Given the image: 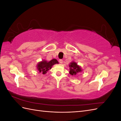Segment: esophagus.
Returning <instances> with one entry per match:
<instances>
[{
	"mask_svg": "<svg viewBox=\"0 0 121 121\" xmlns=\"http://www.w3.org/2000/svg\"><path fill=\"white\" fill-rule=\"evenodd\" d=\"M59 62H60V64H62L63 63V60H59Z\"/></svg>",
	"mask_w": 121,
	"mask_h": 121,
	"instance_id": "esophagus-1",
	"label": "esophagus"
}]
</instances>
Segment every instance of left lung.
I'll use <instances>...</instances> for the list:
<instances>
[{
  "label": "left lung",
  "mask_w": 121,
  "mask_h": 121,
  "mask_svg": "<svg viewBox=\"0 0 121 121\" xmlns=\"http://www.w3.org/2000/svg\"><path fill=\"white\" fill-rule=\"evenodd\" d=\"M69 73L72 76L77 75L78 73L82 72V69L81 67L74 61H72L70 64H69Z\"/></svg>",
  "instance_id": "obj_1"
}]
</instances>
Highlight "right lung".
<instances>
[{"label":"right lung","instance_id":"add662e5","mask_svg":"<svg viewBox=\"0 0 121 121\" xmlns=\"http://www.w3.org/2000/svg\"><path fill=\"white\" fill-rule=\"evenodd\" d=\"M58 64V61L56 59H52L50 61H47L46 60H42L39 61L37 65V69L42 74H45L49 71V69H52V67L55 64Z\"/></svg>","mask_w":121,"mask_h":121}]
</instances>
